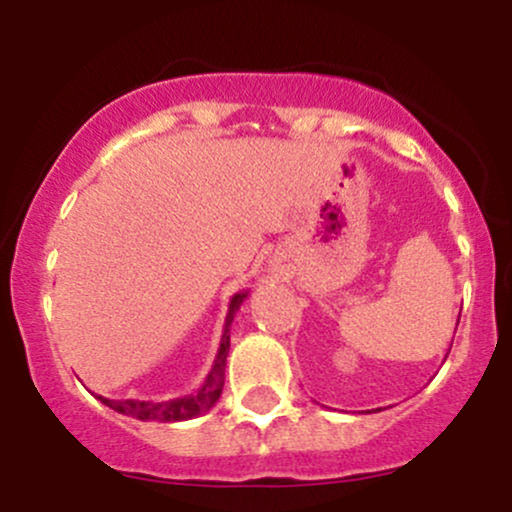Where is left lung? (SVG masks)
Returning a JSON list of instances; mask_svg holds the SVG:
<instances>
[{
    "label": "left lung",
    "mask_w": 512,
    "mask_h": 512,
    "mask_svg": "<svg viewBox=\"0 0 512 512\" xmlns=\"http://www.w3.org/2000/svg\"><path fill=\"white\" fill-rule=\"evenodd\" d=\"M457 322H460V320H457Z\"/></svg>",
    "instance_id": "obj_1"
}]
</instances>
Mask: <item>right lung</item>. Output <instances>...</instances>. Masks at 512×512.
<instances>
[{
	"mask_svg": "<svg viewBox=\"0 0 512 512\" xmlns=\"http://www.w3.org/2000/svg\"><path fill=\"white\" fill-rule=\"evenodd\" d=\"M245 298H248V291L233 293L231 303H228L226 322H223L219 354H216L214 366H211L209 375L204 378L202 387H199L195 395L166 399V402H146V399H108L101 395H96V399H101L105 407L115 409L117 414L132 416V419H139V421H161V424L190 421L195 419V416L207 414V411L214 407L221 397L223 373H226V356H228V349H231V330H228V327H231L233 317H236Z\"/></svg>",
	"mask_w": 512,
	"mask_h": 512,
	"instance_id": "obj_1",
	"label": "right lung"
}]
</instances>
